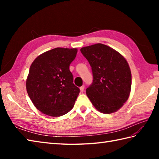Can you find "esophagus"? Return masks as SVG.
Returning a JSON list of instances; mask_svg holds the SVG:
<instances>
[{
	"label": "esophagus",
	"instance_id": "34e87169",
	"mask_svg": "<svg viewBox=\"0 0 159 159\" xmlns=\"http://www.w3.org/2000/svg\"><path fill=\"white\" fill-rule=\"evenodd\" d=\"M80 90L81 92H83L84 90H85V85H83L80 87Z\"/></svg>",
	"mask_w": 159,
	"mask_h": 159
}]
</instances>
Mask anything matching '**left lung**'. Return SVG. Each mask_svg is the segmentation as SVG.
Wrapping results in <instances>:
<instances>
[{
	"label": "left lung",
	"instance_id": "1",
	"mask_svg": "<svg viewBox=\"0 0 159 159\" xmlns=\"http://www.w3.org/2000/svg\"><path fill=\"white\" fill-rule=\"evenodd\" d=\"M93 72V83L86 89L92 104L100 112H116L130 96L132 76L126 59L116 50L102 43L80 48Z\"/></svg>",
	"mask_w": 159,
	"mask_h": 159
}]
</instances>
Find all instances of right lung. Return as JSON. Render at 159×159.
<instances>
[{"label":"right lung","instance_id":"right-lung-1","mask_svg":"<svg viewBox=\"0 0 159 159\" xmlns=\"http://www.w3.org/2000/svg\"><path fill=\"white\" fill-rule=\"evenodd\" d=\"M77 48H55L33 61L26 81L28 95L39 111L59 117L72 109L80 89L73 83L70 65Z\"/></svg>","mask_w":159,"mask_h":159}]
</instances>
